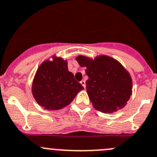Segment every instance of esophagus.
I'll list each match as a JSON object with an SVG mask.
<instances>
[{
	"mask_svg": "<svg viewBox=\"0 0 157 157\" xmlns=\"http://www.w3.org/2000/svg\"><path fill=\"white\" fill-rule=\"evenodd\" d=\"M80 83H81L82 86L83 87H84V88L86 89V81H85V80H82V81L80 82Z\"/></svg>",
	"mask_w": 157,
	"mask_h": 157,
	"instance_id": "34e87169",
	"label": "esophagus"
}]
</instances>
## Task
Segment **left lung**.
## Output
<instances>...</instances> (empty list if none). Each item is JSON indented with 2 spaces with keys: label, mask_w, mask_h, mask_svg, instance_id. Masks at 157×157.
Returning <instances> with one entry per match:
<instances>
[{
  "label": "left lung",
  "mask_w": 157,
  "mask_h": 157,
  "mask_svg": "<svg viewBox=\"0 0 157 157\" xmlns=\"http://www.w3.org/2000/svg\"><path fill=\"white\" fill-rule=\"evenodd\" d=\"M76 61L86 67V92L96 110L110 113L125 107L132 93V79L118 61L106 55L94 59L79 55Z\"/></svg>",
  "instance_id": "1"
}]
</instances>
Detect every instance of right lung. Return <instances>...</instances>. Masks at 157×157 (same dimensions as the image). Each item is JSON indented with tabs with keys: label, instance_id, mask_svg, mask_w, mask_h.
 <instances>
[{
	"label": "right lung",
	"instance_id": "right-lung-1",
	"mask_svg": "<svg viewBox=\"0 0 157 157\" xmlns=\"http://www.w3.org/2000/svg\"><path fill=\"white\" fill-rule=\"evenodd\" d=\"M52 58V61H44L37 69L32 85V93L44 109L57 110L70 104L77 93L84 88L68 71L66 60L56 56Z\"/></svg>",
	"mask_w": 157,
	"mask_h": 157
}]
</instances>
